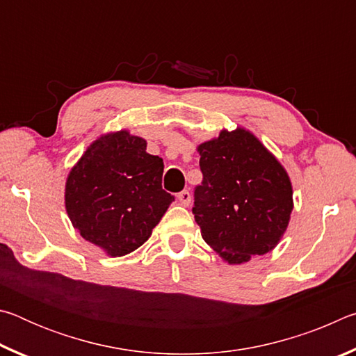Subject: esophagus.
<instances>
[{
	"label": "esophagus",
	"instance_id": "obj_1",
	"mask_svg": "<svg viewBox=\"0 0 356 356\" xmlns=\"http://www.w3.org/2000/svg\"><path fill=\"white\" fill-rule=\"evenodd\" d=\"M177 200L180 201V204H182V206H190V202H191L190 191L188 190H182L177 195Z\"/></svg>",
	"mask_w": 356,
	"mask_h": 356
}]
</instances>
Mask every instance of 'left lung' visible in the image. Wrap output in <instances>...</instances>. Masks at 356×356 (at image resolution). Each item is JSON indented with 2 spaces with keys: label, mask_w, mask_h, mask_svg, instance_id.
I'll list each match as a JSON object with an SVG mask.
<instances>
[{
  "label": "left lung",
  "mask_w": 356,
  "mask_h": 356,
  "mask_svg": "<svg viewBox=\"0 0 356 356\" xmlns=\"http://www.w3.org/2000/svg\"><path fill=\"white\" fill-rule=\"evenodd\" d=\"M197 152L202 182L195 188L193 215L206 243L229 264L272 251L293 209L284 168L243 129L222 130Z\"/></svg>",
  "instance_id": "8db88e82"
}]
</instances>
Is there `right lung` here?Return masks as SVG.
I'll return each instance as SVG.
<instances>
[{
    "mask_svg": "<svg viewBox=\"0 0 356 356\" xmlns=\"http://www.w3.org/2000/svg\"><path fill=\"white\" fill-rule=\"evenodd\" d=\"M163 160L127 130L95 140L65 182V210L80 236L119 257L146 242L174 201L161 188Z\"/></svg>",
    "mask_w": 356,
    "mask_h": 356,
    "instance_id": "1",
    "label": "right lung"
}]
</instances>
